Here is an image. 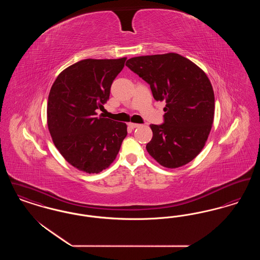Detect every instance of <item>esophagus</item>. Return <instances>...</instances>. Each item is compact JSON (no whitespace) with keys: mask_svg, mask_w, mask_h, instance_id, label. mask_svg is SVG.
Listing matches in <instances>:
<instances>
[{"mask_svg":"<svg viewBox=\"0 0 260 260\" xmlns=\"http://www.w3.org/2000/svg\"><path fill=\"white\" fill-rule=\"evenodd\" d=\"M127 125H128L131 128H136V127H137V126H139L140 124H135V123H128Z\"/></svg>","mask_w":260,"mask_h":260,"instance_id":"1","label":"esophagus"}]
</instances>
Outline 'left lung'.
Instances as JSON below:
<instances>
[{
	"mask_svg": "<svg viewBox=\"0 0 260 260\" xmlns=\"http://www.w3.org/2000/svg\"><path fill=\"white\" fill-rule=\"evenodd\" d=\"M125 65L148 83L154 99L166 101L164 124H151L146 149L168 169L182 167L204 148L214 118V93L206 73L170 52L129 58Z\"/></svg>",
	"mask_w": 260,
	"mask_h": 260,
	"instance_id": "obj_1",
	"label": "left lung"
}]
</instances>
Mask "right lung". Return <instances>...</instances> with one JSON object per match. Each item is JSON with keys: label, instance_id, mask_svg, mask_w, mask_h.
<instances>
[{"label": "right lung", "instance_id": "obj_1", "mask_svg": "<svg viewBox=\"0 0 260 260\" xmlns=\"http://www.w3.org/2000/svg\"><path fill=\"white\" fill-rule=\"evenodd\" d=\"M125 60H81L64 69L51 86L47 108L50 136L63 158L79 171L107 169L127 135L124 123L96 116Z\"/></svg>", "mask_w": 260, "mask_h": 260}]
</instances>
